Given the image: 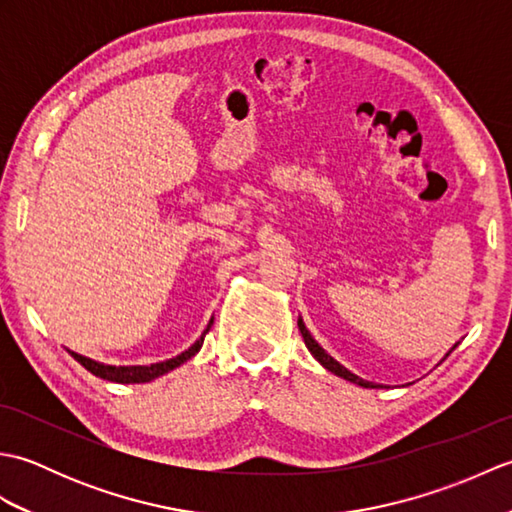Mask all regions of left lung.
<instances>
[{"label": "left lung", "mask_w": 512, "mask_h": 512, "mask_svg": "<svg viewBox=\"0 0 512 512\" xmlns=\"http://www.w3.org/2000/svg\"><path fill=\"white\" fill-rule=\"evenodd\" d=\"M297 325H299V330H301V336H303V341H306V347H308V350H310V354L314 356V358H317V361L325 367V369H328V372H332L334 376H339V378H345V380H350V383H354V385H358V387H369V389H374V387H380V385H376V383H369V380H363L361 376H356V374H352L350 372V369H347V367H343L339 361H334V358L328 354V352H325L323 350V347L317 343V341H314V336L308 332V328H306V323H303V319L299 317V321H297ZM460 343H455L453 347H451V350L447 352V356L455 350V347H458ZM447 356H444V358H447ZM444 358H442V361H444Z\"/></svg>", "instance_id": "left-lung-1"}]
</instances>
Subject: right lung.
<instances>
[{"label": "right lung", "mask_w": 512, "mask_h": 512, "mask_svg": "<svg viewBox=\"0 0 512 512\" xmlns=\"http://www.w3.org/2000/svg\"><path fill=\"white\" fill-rule=\"evenodd\" d=\"M211 325H213V319L209 321V325H206V330L202 332L200 339L195 341V343L189 347V350H184L182 354L173 356V358H167V361H162V363H151V365H105V363L94 361V358L76 354V352H72V350H68V352H70V356L74 358V361L81 363L85 369H88V372H92L94 376H99V378H103V380H110V383H121V385L151 383V380L165 376V374L171 372V369H176V367H180L182 363L191 361V358L200 352V347H202V343H204V334L211 330Z\"/></svg>", "instance_id": "1"}]
</instances>
